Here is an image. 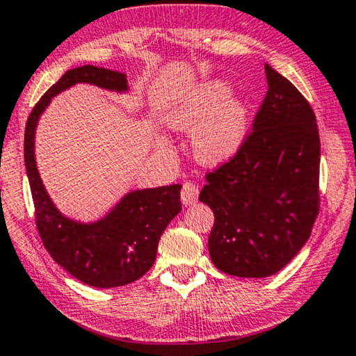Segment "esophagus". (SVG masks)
I'll use <instances>...</instances> for the list:
<instances>
[{
    "label": "esophagus",
    "mask_w": 356,
    "mask_h": 356,
    "mask_svg": "<svg viewBox=\"0 0 356 356\" xmlns=\"http://www.w3.org/2000/svg\"><path fill=\"white\" fill-rule=\"evenodd\" d=\"M197 199H199V187L195 186V184L192 182H186L182 186V191H181V200L182 204L188 207L192 204H195Z\"/></svg>",
    "instance_id": "34e87169"
}]
</instances>
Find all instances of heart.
Here are the masks:
<instances>
[{
  "label": "heart",
  "instance_id": "1",
  "mask_svg": "<svg viewBox=\"0 0 356 356\" xmlns=\"http://www.w3.org/2000/svg\"><path fill=\"white\" fill-rule=\"evenodd\" d=\"M232 85L215 79L202 82L170 103L163 121L179 133H192V152L200 164L220 165L235 157L250 134V103L230 97ZM161 149H168L159 141Z\"/></svg>",
  "mask_w": 356,
  "mask_h": 356
}]
</instances>
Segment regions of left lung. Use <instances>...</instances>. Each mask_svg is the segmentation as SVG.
Here are the masks:
<instances>
[{
  "instance_id": "1",
  "label": "left lung",
  "mask_w": 356,
  "mask_h": 356,
  "mask_svg": "<svg viewBox=\"0 0 356 356\" xmlns=\"http://www.w3.org/2000/svg\"><path fill=\"white\" fill-rule=\"evenodd\" d=\"M268 93L240 152L207 175L211 263L238 277L281 271L309 240L318 213L321 139L309 102L264 64Z\"/></svg>"
}]
</instances>
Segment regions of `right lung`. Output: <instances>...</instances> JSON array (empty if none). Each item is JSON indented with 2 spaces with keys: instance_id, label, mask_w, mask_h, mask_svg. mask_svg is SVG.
Segmentation results:
<instances>
[{
  "instance_id": "1",
  "label": "right lung",
  "mask_w": 356,
  "mask_h": 356,
  "mask_svg": "<svg viewBox=\"0 0 356 356\" xmlns=\"http://www.w3.org/2000/svg\"><path fill=\"white\" fill-rule=\"evenodd\" d=\"M77 83L116 93L129 90L126 75L120 72L82 65L67 70L33 108L24 133V163L35 207V225L54 261L83 284L100 289L126 286L145 276L154 264L161 235L182 210L181 186L128 192L95 222L82 223L65 217L40 181L34 139L38 121L52 98Z\"/></svg>"
}]
</instances>
